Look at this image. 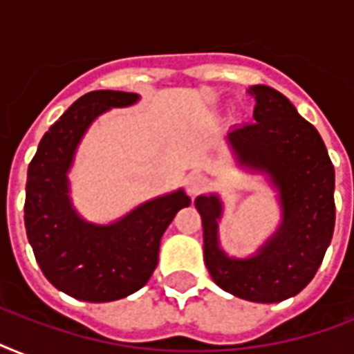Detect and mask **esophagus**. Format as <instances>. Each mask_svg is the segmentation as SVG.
<instances>
[{
    "label": "esophagus",
    "mask_w": 354,
    "mask_h": 354,
    "mask_svg": "<svg viewBox=\"0 0 354 354\" xmlns=\"http://www.w3.org/2000/svg\"><path fill=\"white\" fill-rule=\"evenodd\" d=\"M185 187H187L189 194L191 196H196L207 187V178L204 174H200V172H193V174H189L187 180H185Z\"/></svg>",
    "instance_id": "1"
}]
</instances>
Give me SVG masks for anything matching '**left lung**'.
Listing matches in <instances>:
<instances>
[{
    "label": "left lung",
    "instance_id": "8db88e82",
    "mask_svg": "<svg viewBox=\"0 0 354 354\" xmlns=\"http://www.w3.org/2000/svg\"><path fill=\"white\" fill-rule=\"evenodd\" d=\"M253 122L227 133L239 165L268 174L283 221L253 257L232 259L218 244L222 202L202 194L204 261L222 290L255 303L296 296L313 281L335 232V167L318 130L270 86H252Z\"/></svg>",
    "mask_w": 354,
    "mask_h": 354
}]
</instances>
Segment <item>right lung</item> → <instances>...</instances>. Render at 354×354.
<instances>
[{
    "mask_svg": "<svg viewBox=\"0 0 354 354\" xmlns=\"http://www.w3.org/2000/svg\"><path fill=\"white\" fill-rule=\"evenodd\" d=\"M138 99L127 91L86 93L44 133L29 163L27 239L49 283L75 299L115 301L147 285L158 266L161 235L178 211L191 204L180 189L138 205L108 226L86 222L73 209L68 171L80 139L101 113Z\"/></svg>",
    "mask_w": 354,
    "mask_h": 354,
    "instance_id": "right-lung-1",
    "label": "right lung"
}]
</instances>
